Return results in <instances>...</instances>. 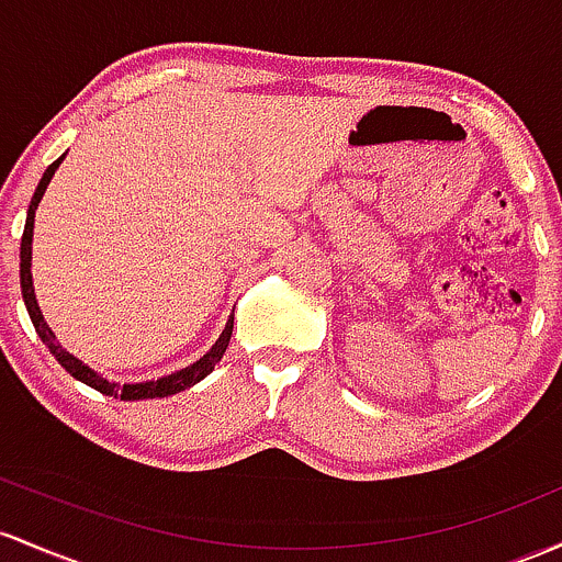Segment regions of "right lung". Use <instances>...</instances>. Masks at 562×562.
I'll list each match as a JSON object with an SVG mask.
<instances>
[{"label": "right lung", "mask_w": 562, "mask_h": 562, "mask_svg": "<svg viewBox=\"0 0 562 562\" xmlns=\"http://www.w3.org/2000/svg\"><path fill=\"white\" fill-rule=\"evenodd\" d=\"M63 159H66V154H63L58 161H53L47 169H44L40 186H36L34 196H31L29 214H26V228H23V238H21V289H23V302H26V311L31 315V324H34V329L42 337V342L47 345L49 352H53V356H55V361H58L63 369H66L68 374L74 376V380L90 384V387L98 390V393L113 395V398H122V401H145V398H167V395H175V393H180V390H188V387H191V384H196V382L204 380L206 374H212L214 366L220 363V358H223V352H225V348H228V342H231L233 318H228V324H225V329L217 337V342H214L212 348H210V352H206V356H201L196 363L186 366V369L175 371V374L159 376V380L135 382V384H119V382H109V380H105V376H100L98 371L90 369V366H87V363H81L79 358L71 356V352L63 350V345L58 342V339H55L53 329H49L47 321H44L40 305H36L34 281H31V238H34V214H36V206H40L44 191H47L49 180H53L55 169L60 167Z\"/></svg>", "instance_id": "1"}]
</instances>
